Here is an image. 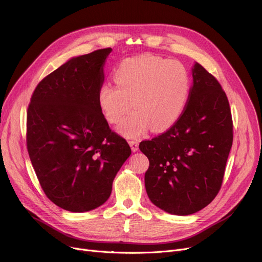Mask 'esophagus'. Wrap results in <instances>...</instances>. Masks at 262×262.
<instances>
[{
    "label": "esophagus",
    "mask_w": 262,
    "mask_h": 262,
    "mask_svg": "<svg viewBox=\"0 0 262 262\" xmlns=\"http://www.w3.org/2000/svg\"><path fill=\"white\" fill-rule=\"evenodd\" d=\"M128 143H129L130 147H132L133 152H137V150H138V148H139V142H138V140H129Z\"/></svg>",
    "instance_id": "obj_1"
}]
</instances>
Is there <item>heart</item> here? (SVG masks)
Wrapping results in <instances>:
<instances>
[{"label":"heart","instance_id":"1","mask_svg":"<svg viewBox=\"0 0 262 262\" xmlns=\"http://www.w3.org/2000/svg\"><path fill=\"white\" fill-rule=\"evenodd\" d=\"M116 86L104 84L98 93L105 119L118 124L126 137H137L148 127L153 132L170 128L181 118L190 94V75L186 67L153 54L121 61L114 72Z\"/></svg>","mask_w":262,"mask_h":262}]
</instances>
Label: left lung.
<instances>
[{"mask_svg":"<svg viewBox=\"0 0 262 262\" xmlns=\"http://www.w3.org/2000/svg\"><path fill=\"white\" fill-rule=\"evenodd\" d=\"M193 86L175 124L139 144L148 158L146 193L172 214L200 211L219 193L232 145L229 102L217 79L200 63L192 69Z\"/></svg>","mask_w":262,"mask_h":262,"instance_id":"left-lung-1","label":"left lung"}]
</instances>
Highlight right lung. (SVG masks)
I'll list each match as a JSON object with an SVG mask.
<instances>
[{"label":"right lung","instance_id":"right-lung-1","mask_svg":"<svg viewBox=\"0 0 262 262\" xmlns=\"http://www.w3.org/2000/svg\"><path fill=\"white\" fill-rule=\"evenodd\" d=\"M112 48L74 57L47 75L27 108L26 146L39 184L58 207L84 212L103 205L129 157L98 102Z\"/></svg>","mask_w":262,"mask_h":262}]
</instances>
